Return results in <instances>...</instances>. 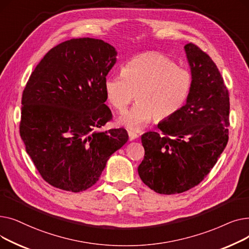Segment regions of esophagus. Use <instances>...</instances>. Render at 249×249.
I'll use <instances>...</instances> for the list:
<instances>
[{
	"label": "esophagus",
	"instance_id": "1",
	"mask_svg": "<svg viewBox=\"0 0 249 249\" xmlns=\"http://www.w3.org/2000/svg\"><path fill=\"white\" fill-rule=\"evenodd\" d=\"M128 135H129V140L130 141H133V140H135V139H137L139 137V135L136 134L133 131H128Z\"/></svg>",
	"mask_w": 249,
	"mask_h": 249
}]
</instances>
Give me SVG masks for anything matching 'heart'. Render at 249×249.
Returning a JSON list of instances; mask_svg holds the SVG:
<instances>
[{
	"label": "heart",
	"mask_w": 249,
	"mask_h": 249,
	"mask_svg": "<svg viewBox=\"0 0 249 249\" xmlns=\"http://www.w3.org/2000/svg\"><path fill=\"white\" fill-rule=\"evenodd\" d=\"M104 88L107 101L119 112L136 96L138 102L120 117L119 122L137 131L152 118L165 120L184 108L191 95L193 77L172 59L149 52L129 60L122 75L108 76Z\"/></svg>",
	"instance_id": "b5f03b06"
}]
</instances>
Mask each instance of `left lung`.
<instances>
[{
    "label": "left lung",
    "instance_id": "8db88e82",
    "mask_svg": "<svg viewBox=\"0 0 249 249\" xmlns=\"http://www.w3.org/2000/svg\"><path fill=\"white\" fill-rule=\"evenodd\" d=\"M193 77L186 105L159 124L161 134L141 136L144 159L138 175L154 192L173 195L186 192L210 173L228 142L229 95L216 64L198 46L186 44Z\"/></svg>",
    "mask_w": 249,
    "mask_h": 249
}]
</instances>
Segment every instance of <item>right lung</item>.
<instances>
[{"mask_svg":"<svg viewBox=\"0 0 249 249\" xmlns=\"http://www.w3.org/2000/svg\"><path fill=\"white\" fill-rule=\"evenodd\" d=\"M116 56L115 47L101 39L73 38L50 49L26 85L20 135L51 186L86 191L127 142L123 128L97 130L112 118L104 84Z\"/></svg>","mask_w":249,"mask_h":249,"instance_id":"1","label":"right lung"}]
</instances>
